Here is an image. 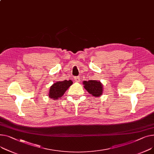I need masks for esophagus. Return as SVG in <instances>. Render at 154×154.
<instances>
[{
  "label": "esophagus",
  "instance_id": "34e87169",
  "mask_svg": "<svg viewBox=\"0 0 154 154\" xmlns=\"http://www.w3.org/2000/svg\"><path fill=\"white\" fill-rule=\"evenodd\" d=\"M74 80L76 81V82H80V77H79V76L74 77Z\"/></svg>",
  "mask_w": 154,
  "mask_h": 154
}]
</instances>
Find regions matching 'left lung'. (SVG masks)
<instances>
[{
	"mask_svg": "<svg viewBox=\"0 0 154 154\" xmlns=\"http://www.w3.org/2000/svg\"><path fill=\"white\" fill-rule=\"evenodd\" d=\"M84 88L89 94L95 97H99L103 92V86L100 82L97 80H88L83 82Z\"/></svg>",
	"mask_w": 154,
	"mask_h": 154,
	"instance_id": "1",
	"label": "left lung"
}]
</instances>
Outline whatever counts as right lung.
<instances>
[{
	"label": "right lung",
	"instance_id": "add662e5",
	"mask_svg": "<svg viewBox=\"0 0 154 154\" xmlns=\"http://www.w3.org/2000/svg\"><path fill=\"white\" fill-rule=\"evenodd\" d=\"M72 84V82L70 80L57 82L50 87L49 97L54 100L58 99L64 95L65 91Z\"/></svg>",
	"mask_w": 154,
	"mask_h": 154
}]
</instances>
